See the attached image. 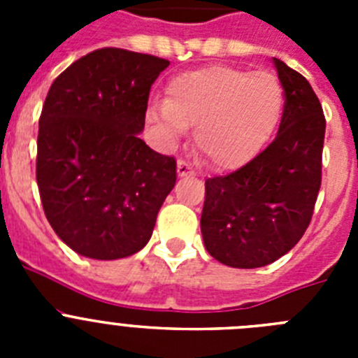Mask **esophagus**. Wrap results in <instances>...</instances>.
<instances>
[{
    "instance_id": "34e87169",
    "label": "esophagus",
    "mask_w": 358,
    "mask_h": 358,
    "mask_svg": "<svg viewBox=\"0 0 358 358\" xmlns=\"http://www.w3.org/2000/svg\"><path fill=\"white\" fill-rule=\"evenodd\" d=\"M177 176H179V177L194 176V169H192V166H189L186 161L179 159V161H177Z\"/></svg>"
}]
</instances>
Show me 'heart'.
I'll return each mask as SVG.
<instances>
[{"label": "heart", "instance_id": "obj_1", "mask_svg": "<svg viewBox=\"0 0 358 358\" xmlns=\"http://www.w3.org/2000/svg\"><path fill=\"white\" fill-rule=\"evenodd\" d=\"M281 110L283 87L273 73L213 64L176 75L166 100L148 106L147 122L164 147L195 125V147L215 169L238 170L267 145Z\"/></svg>", "mask_w": 358, "mask_h": 358}]
</instances>
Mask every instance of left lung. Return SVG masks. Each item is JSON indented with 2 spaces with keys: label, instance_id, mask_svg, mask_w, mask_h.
Segmentation results:
<instances>
[{
  "label": "left lung",
  "instance_id": "obj_1",
  "mask_svg": "<svg viewBox=\"0 0 358 358\" xmlns=\"http://www.w3.org/2000/svg\"><path fill=\"white\" fill-rule=\"evenodd\" d=\"M285 93L274 141L251 163L206 181L201 215L204 248L220 264H273L305 235L321 188L327 120L301 73L273 59Z\"/></svg>",
  "mask_w": 358,
  "mask_h": 358
}]
</instances>
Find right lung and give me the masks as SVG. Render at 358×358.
<instances>
[{"mask_svg":"<svg viewBox=\"0 0 358 358\" xmlns=\"http://www.w3.org/2000/svg\"><path fill=\"white\" fill-rule=\"evenodd\" d=\"M166 59L102 48L53 80L37 136V186L50 226L93 260L141 251L177 179L176 159L140 136Z\"/></svg>","mask_w":358,"mask_h":358,"instance_id":"right-lung-1","label":"right lung"}]
</instances>
